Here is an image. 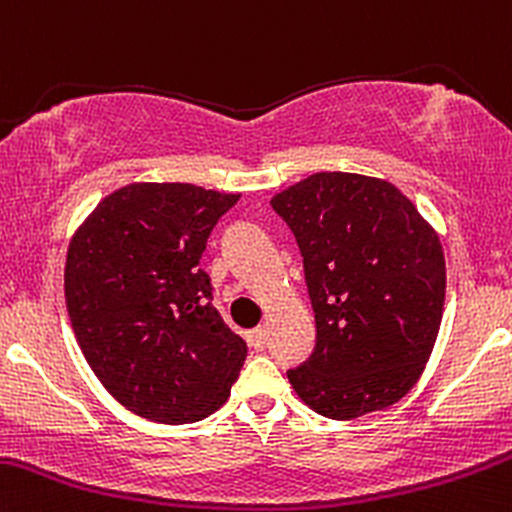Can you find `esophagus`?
Instances as JSON below:
<instances>
[{
  "label": "esophagus",
  "mask_w": 512,
  "mask_h": 512,
  "mask_svg": "<svg viewBox=\"0 0 512 512\" xmlns=\"http://www.w3.org/2000/svg\"><path fill=\"white\" fill-rule=\"evenodd\" d=\"M249 345L254 347V350H263V347L268 345V330L263 328H256V330H251L249 333Z\"/></svg>",
  "instance_id": "obj_1"
}]
</instances>
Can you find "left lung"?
<instances>
[{
    "mask_svg": "<svg viewBox=\"0 0 512 512\" xmlns=\"http://www.w3.org/2000/svg\"><path fill=\"white\" fill-rule=\"evenodd\" d=\"M271 207L298 241L318 330L308 362L288 370L295 394L340 421L397 404L444 315L436 229L392 182L355 172H315Z\"/></svg>",
    "mask_w": 512,
    "mask_h": 512,
    "instance_id": "left-lung-1",
    "label": "left lung"
}]
</instances>
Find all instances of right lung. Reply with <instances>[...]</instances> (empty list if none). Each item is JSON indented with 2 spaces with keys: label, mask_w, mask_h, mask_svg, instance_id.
I'll use <instances>...</instances> for the list:
<instances>
[{
  "label": "right lung",
  "mask_w": 512,
  "mask_h": 512,
  "mask_svg": "<svg viewBox=\"0 0 512 512\" xmlns=\"http://www.w3.org/2000/svg\"><path fill=\"white\" fill-rule=\"evenodd\" d=\"M241 194L189 182L115 189L73 231L63 291L83 357L128 412L189 424L229 399L246 342L212 305L199 268Z\"/></svg>",
  "instance_id": "right-lung-1"
}]
</instances>
